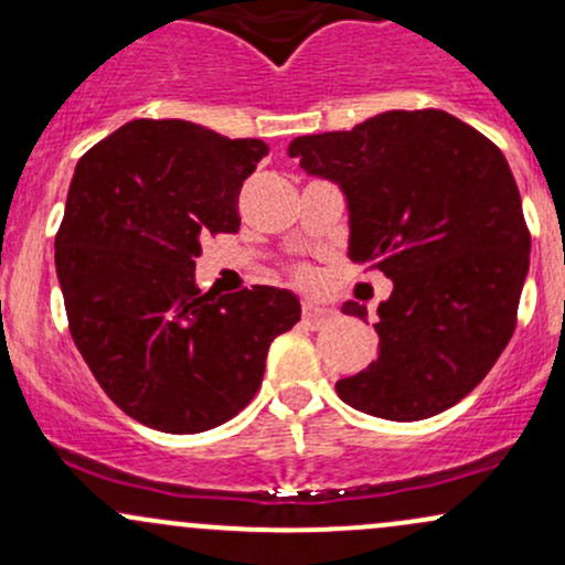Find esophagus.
Segmentation results:
<instances>
[{"mask_svg": "<svg viewBox=\"0 0 565 565\" xmlns=\"http://www.w3.org/2000/svg\"><path fill=\"white\" fill-rule=\"evenodd\" d=\"M332 316H334V310L327 308V305H319V302H313V300L302 302V323H305V327L319 329L329 319H332Z\"/></svg>", "mask_w": 565, "mask_h": 565, "instance_id": "1", "label": "esophagus"}]
</instances>
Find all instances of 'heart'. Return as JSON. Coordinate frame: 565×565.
Masks as SVG:
<instances>
[{
    "label": "heart",
    "mask_w": 565,
    "mask_h": 565,
    "mask_svg": "<svg viewBox=\"0 0 565 565\" xmlns=\"http://www.w3.org/2000/svg\"><path fill=\"white\" fill-rule=\"evenodd\" d=\"M297 278H300L302 284H310V278H313V276H310V270H300V274H297Z\"/></svg>",
    "instance_id": "obj_1"
}]
</instances>
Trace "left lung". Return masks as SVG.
Returning <instances> with one entry per match:
<instances>
[{"mask_svg":"<svg viewBox=\"0 0 565 565\" xmlns=\"http://www.w3.org/2000/svg\"><path fill=\"white\" fill-rule=\"evenodd\" d=\"M287 153L345 196L350 260L393 281L374 323L380 355L337 382V395L393 423L446 412L489 374L515 329L531 236L508 159L436 108L302 135ZM342 313L369 316L353 300Z\"/></svg>","mask_w":565,"mask_h":565,"instance_id":"left-lung-1","label":"left lung"}]
</instances>
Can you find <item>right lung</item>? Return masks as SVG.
<instances>
[{"label":"right lung","instance_id":"obj_1","mask_svg":"<svg viewBox=\"0 0 565 565\" xmlns=\"http://www.w3.org/2000/svg\"><path fill=\"white\" fill-rule=\"evenodd\" d=\"M268 146L183 119H135L76 164L55 236L68 327L108 398L161 433H204L255 398L295 291L196 287L201 238L238 231Z\"/></svg>","mask_w":565,"mask_h":565}]
</instances>
